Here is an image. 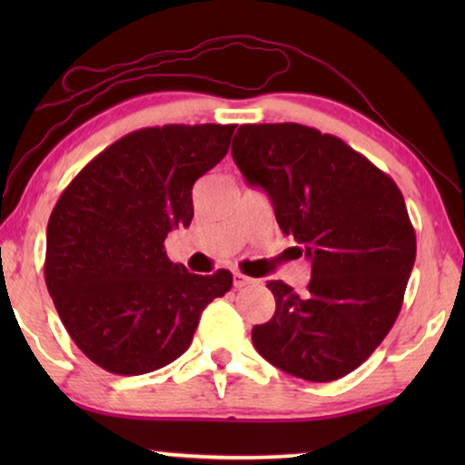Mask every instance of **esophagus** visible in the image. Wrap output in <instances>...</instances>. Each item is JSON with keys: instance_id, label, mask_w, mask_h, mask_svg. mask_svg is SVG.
Returning <instances> with one entry per match:
<instances>
[{"instance_id": "esophagus-1", "label": "esophagus", "mask_w": 465, "mask_h": 465, "mask_svg": "<svg viewBox=\"0 0 465 465\" xmlns=\"http://www.w3.org/2000/svg\"><path fill=\"white\" fill-rule=\"evenodd\" d=\"M232 283H234V288H245V285H250V283H253V279L252 277H247V275H243V272H239V271H234L232 272Z\"/></svg>"}]
</instances>
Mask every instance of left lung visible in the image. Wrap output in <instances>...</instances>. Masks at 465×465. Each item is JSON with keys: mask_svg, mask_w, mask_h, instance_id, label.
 Listing matches in <instances>:
<instances>
[{"mask_svg": "<svg viewBox=\"0 0 465 465\" xmlns=\"http://www.w3.org/2000/svg\"><path fill=\"white\" fill-rule=\"evenodd\" d=\"M232 158L311 260L304 292L269 282L277 309L253 326V347L292 377H345L371 358L402 309L417 256L402 193L342 139L296 123L239 126Z\"/></svg>", "mask_w": 465, "mask_h": 465, "instance_id": "obj_1", "label": "left lung"}]
</instances>
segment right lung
I'll use <instances>...</instances> for the list:
<instances>
[{"label": "right lung", "instance_id": "obj_1", "mask_svg": "<svg viewBox=\"0 0 465 465\" xmlns=\"http://www.w3.org/2000/svg\"><path fill=\"white\" fill-rule=\"evenodd\" d=\"M234 124L133 131L94 156L50 213L44 277L63 326L107 372L145 374L193 342L231 271L194 275L164 252L193 222V186L226 156Z\"/></svg>", "mask_w": 465, "mask_h": 465}]
</instances>
